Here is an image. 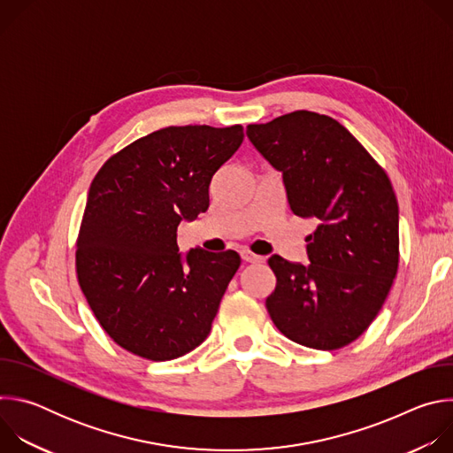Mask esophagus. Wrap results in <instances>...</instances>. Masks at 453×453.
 Instances as JSON below:
<instances>
[{"label":"esophagus","mask_w":453,"mask_h":453,"mask_svg":"<svg viewBox=\"0 0 453 453\" xmlns=\"http://www.w3.org/2000/svg\"><path fill=\"white\" fill-rule=\"evenodd\" d=\"M240 256H242V260H243V262H247V264H257V262H264V257H262V256H257V254H254V252H250V250H247V249H243V250L240 252Z\"/></svg>","instance_id":"esophagus-1"}]
</instances>
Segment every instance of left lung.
<instances>
[{
    "label": "left lung",
    "mask_w": 453,
    "mask_h": 453,
    "mask_svg": "<svg viewBox=\"0 0 453 453\" xmlns=\"http://www.w3.org/2000/svg\"><path fill=\"white\" fill-rule=\"evenodd\" d=\"M247 138L283 173L294 215L313 219L308 265L274 254L265 304L276 328L313 349H339L378 315L400 262L398 201L383 168L337 119L294 111L247 125Z\"/></svg>",
    "instance_id": "left-lung-1"
}]
</instances>
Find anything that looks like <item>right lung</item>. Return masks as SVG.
<instances>
[{
    "mask_svg": "<svg viewBox=\"0 0 453 453\" xmlns=\"http://www.w3.org/2000/svg\"><path fill=\"white\" fill-rule=\"evenodd\" d=\"M242 142V125L166 127L109 157L95 175L77 276L100 326L123 349L163 362L210 335L240 256L201 247L182 256L177 226L208 210L211 179Z\"/></svg>",
    "mask_w": 453,
    "mask_h": 453,
    "instance_id": "1",
    "label": "right lung"
}]
</instances>
